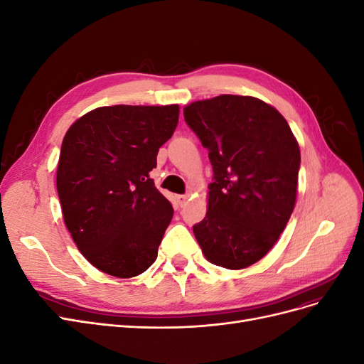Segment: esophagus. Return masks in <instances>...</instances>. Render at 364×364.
Listing matches in <instances>:
<instances>
[{
  "label": "esophagus",
  "mask_w": 364,
  "mask_h": 364,
  "mask_svg": "<svg viewBox=\"0 0 364 364\" xmlns=\"http://www.w3.org/2000/svg\"><path fill=\"white\" fill-rule=\"evenodd\" d=\"M176 202H178V205H179V206H185V205H186V202H188V196H186V194H179V196H176Z\"/></svg>",
  "instance_id": "34e87169"
}]
</instances>
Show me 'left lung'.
Returning a JSON list of instances; mask_svg holds the SVG:
<instances>
[{
    "mask_svg": "<svg viewBox=\"0 0 364 364\" xmlns=\"http://www.w3.org/2000/svg\"><path fill=\"white\" fill-rule=\"evenodd\" d=\"M208 149L214 178L208 209L193 226L205 258L246 269L274 246L296 203L299 144L277 109L249 95H218L183 107Z\"/></svg>",
    "mask_w": 364,
    "mask_h": 364,
    "instance_id": "1",
    "label": "left lung"
}]
</instances>
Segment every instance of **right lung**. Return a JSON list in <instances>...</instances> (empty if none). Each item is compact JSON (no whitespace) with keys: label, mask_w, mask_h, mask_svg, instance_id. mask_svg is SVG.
<instances>
[{"label":"right lung","mask_w":364,"mask_h":364,"mask_svg":"<svg viewBox=\"0 0 364 364\" xmlns=\"http://www.w3.org/2000/svg\"><path fill=\"white\" fill-rule=\"evenodd\" d=\"M179 121V106H103L62 141L56 185L63 222L94 267L134 278L158 257L173 206L150 171Z\"/></svg>","instance_id":"add662e5"}]
</instances>
